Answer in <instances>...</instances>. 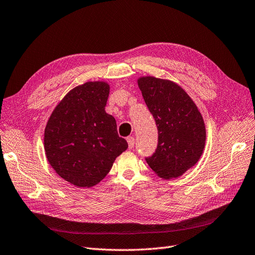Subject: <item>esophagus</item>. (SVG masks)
Here are the masks:
<instances>
[{
  "label": "esophagus",
  "mask_w": 255,
  "mask_h": 255,
  "mask_svg": "<svg viewBox=\"0 0 255 255\" xmlns=\"http://www.w3.org/2000/svg\"><path fill=\"white\" fill-rule=\"evenodd\" d=\"M127 142H128V147H129V149H132V148L134 147V143H135L134 137H132V136L127 137Z\"/></svg>",
  "instance_id": "esophagus-1"
}]
</instances>
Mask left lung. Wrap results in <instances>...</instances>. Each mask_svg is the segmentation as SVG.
Wrapping results in <instances>:
<instances>
[{
  "label": "left lung",
  "mask_w": 255,
  "mask_h": 255,
  "mask_svg": "<svg viewBox=\"0 0 255 255\" xmlns=\"http://www.w3.org/2000/svg\"><path fill=\"white\" fill-rule=\"evenodd\" d=\"M137 84L158 132L155 152L146 162L165 180L181 176L203 153L206 129L201 112L186 91L171 81L143 77Z\"/></svg>",
  "instance_id": "1"
}]
</instances>
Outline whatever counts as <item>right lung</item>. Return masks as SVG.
I'll return each instance as SVG.
<instances>
[{"mask_svg":"<svg viewBox=\"0 0 255 255\" xmlns=\"http://www.w3.org/2000/svg\"><path fill=\"white\" fill-rule=\"evenodd\" d=\"M105 82H87L70 90L55 107L44 133L45 153L55 172L80 188L107 175L115 159L128 148L117 122L105 111Z\"/></svg>","mask_w":255,"mask_h":255,"instance_id":"obj_1","label":"right lung"}]
</instances>
